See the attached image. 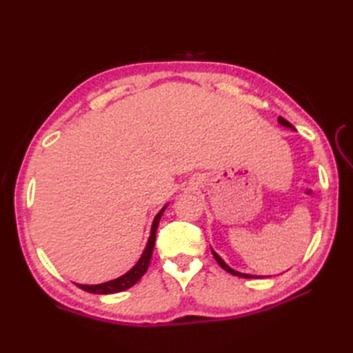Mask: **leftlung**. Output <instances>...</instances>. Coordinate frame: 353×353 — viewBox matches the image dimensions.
<instances>
[{
  "label": "left lung",
  "mask_w": 353,
  "mask_h": 353,
  "mask_svg": "<svg viewBox=\"0 0 353 353\" xmlns=\"http://www.w3.org/2000/svg\"><path fill=\"white\" fill-rule=\"evenodd\" d=\"M277 121H279V124H282L283 127H290V129H292V130H294V127H292L288 121H287V119H285V118H282V117H279V118H277ZM212 250V249H211ZM212 254H214V258H215V261L216 262H219V264H220V267L223 268V270H226V272L228 273H230V274H234V276H239V277H245V279H256V277H259V276H254V274H245V273H239V272H236V270H234V268H230L228 264H226V262H224L220 256H219V254H216L214 250H212Z\"/></svg>",
  "instance_id": "obj_1"
}]
</instances>
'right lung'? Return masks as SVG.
I'll return each mask as SVG.
<instances>
[{"instance_id": "1", "label": "right lung", "mask_w": 353, "mask_h": 353, "mask_svg": "<svg viewBox=\"0 0 353 353\" xmlns=\"http://www.w3.org/2000/svg\"><path fill=\"white\" fill-rule=\"evenodd\" d=\"M165 209H167V205H165L161 209V211L157 212V215L154 216L153 224H152V230H150V238H148V241H147L145 249H144V252H142L139 261L137 262V264H134L133 268H130L125 274L117 277V279H114V281L99 283V285H81V283H76L77 287L88 291V292H94V294H114V292H119V291H124L127 288L133 287V285L137 283L147 272L148 264H150V259H152V253H153V249H154L156 230H157V226H159L161 216H162Z\"/></svg>"}]
</instances>
